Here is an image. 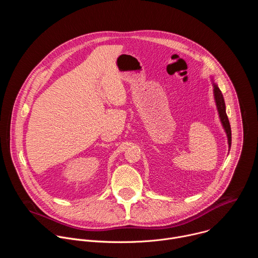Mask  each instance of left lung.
<instances>
[{
    "instance_id": "obj_1",
    "label": "left lung",
    "mask_w": 258,
    "mask_h": 258,
    "mask_svg": "<svg viewBox=\"0 0 258 258\" xmlns=\"http://www.w3.org/2000/svg\"><path fill=\"white\" fill-rule=\"evenodd\" d=\"M213 86V96H214V100H215V104H216V108H217V112L219 115V119L220 122L223 124V127L227 134L228 137V144H229V149H231V145H232V132H231V125H230V121L226 112V104H225V99L224 96L220 92L219 88L217 87V85L215 83H212Z\"/></svg>"
}]
</instances>
